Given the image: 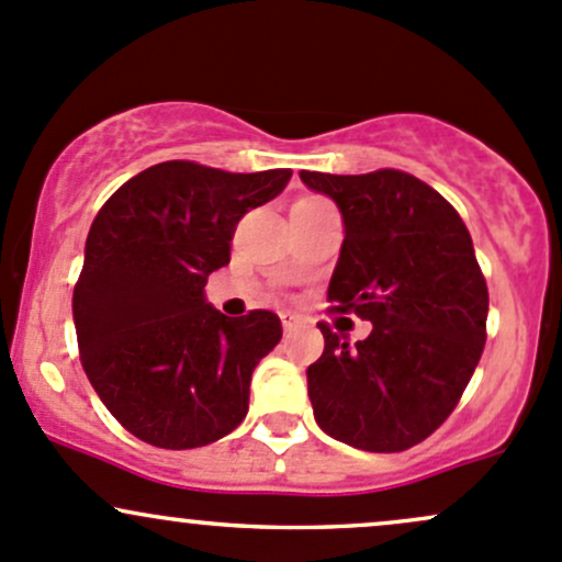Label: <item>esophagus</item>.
Masks as SVG:
<instances>
[{"label": "esophagus", "mask_w": 562, "mask_h": 562, "mask_svg": "<svg viewBox=\"0 0 562 562\" xmlns=\"http://www.w3.org/2000/svg\"><path fill=\"white\" fill-rule=\"evenodd\" d=\"M281 324H283V331H294L300 327V318L297 316H292V313H281Z\"/></svg>", "instance_id": "34e87169"}]
</instances>
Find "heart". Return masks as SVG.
<instances>
[{
	"label": "heart",
	"instance_id": "heart-1",
	"mask_svg": "<svg viewBox=\"0 0 562 562\" xmlns=\"http://www.w3.org/2000/svg\"><path fill=\"white\" fill-rule=\"evenodd\" d=\"M297 203H307V206H324L327 201H322V198H303V201H297Z\"/></svg>",
	"mask_w": 562,
	"mask_h": 562
}]
</instances>
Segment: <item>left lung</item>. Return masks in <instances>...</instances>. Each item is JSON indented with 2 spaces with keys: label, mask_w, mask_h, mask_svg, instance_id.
<instances>
[{
  "label": "left lung",
  "mask_w": 562,
  "mask_h": 562,
  "mask_svg": "<svg viewBox=\"0 0 562 562\" xmlns=\"http://www.w3.org/2000/svg\"><path fill=\"white\" fill-rule=\"evenodd\" d=\"M300 179L335 201L346 227L329 300L372 324L359 342L318 324L313 418L351 448H413L448 420L485 346L487 286L472 235L437 190L394 168Z\"/></svg>",
  "instance_id": "left-lung-1"
}]
</instances>
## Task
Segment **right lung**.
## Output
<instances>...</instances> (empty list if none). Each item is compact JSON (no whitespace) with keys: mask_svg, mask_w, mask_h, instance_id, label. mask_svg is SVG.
<instances>
[{"mask_svg":"<svg viewBox=\"0 0 562 562\" xmlns=\"http://www.w3.org/2000/svg\"><path fill=\"white\" fill-rule=\"evenodd\" d=\"M292 171L231 173L168 160L128 179L101 206L75 286L86 375L142 442L190 450L249 413L251 372L281 340V318H231L206 281L231 262L240 216L281 195Z\"/></svg>","mask_w":562,"mask_h":562,"instance_id":"right-lung-1","label":"right lung"}]
</instances>
